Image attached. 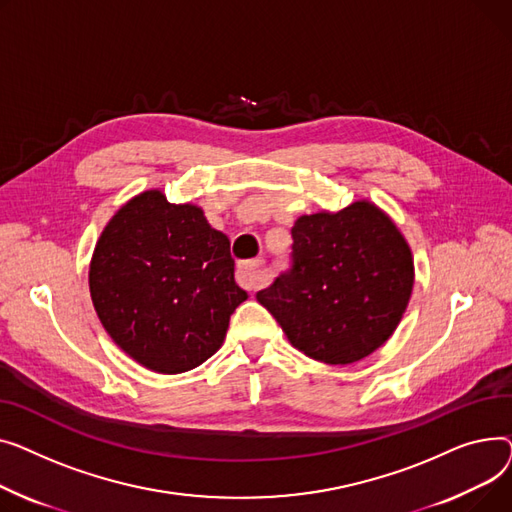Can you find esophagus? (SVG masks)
Instances as JSON below:
<instances>
[{"label":"esophagus","instance_id":"obj_1","mask_svg":"<svg viewBox=\"0 0 512 512\" xmlns=\"http://www.w3.org/2000/svg\"><path fill=\"white\" fill-rule=\"evenodd\" d=\"M237 281L242 283L246 289L256 291L264 285V275H262V260H250L242 262L237 268Z\"/></svg>","mask_w":512,"mask_h":512}]
</instances>
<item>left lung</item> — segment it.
<instances>
[{
	"mask_svg": "<svg viewBox=\"0 0 512 512\" xmlns=\"http://www.w3.org/2000/svg\"><path fill=\"white\" fill-rule=\"evenodd\" d=\"M293 268L258 302L287 341L330 366H349L382 347L397 330L413 291L407 239L380 206L355 200L337 213L297 217Z\"/></svg>",
	"mask_w": 512,
	"mask_h": 512,
	"instance_id": "left-lung-1",
	"label": "left lung"
}]
</instances>
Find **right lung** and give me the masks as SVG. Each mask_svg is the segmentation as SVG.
Returning a JSON list of instances; mask_svg holds the SVG:
<instances>
[{"label": "right lung", "instance_id": "obj_1", "mask_svg": "<svg viewBox=\"0 0 512 512\" xmlns=\"http://www.w3.org/2000/svg\"><path fill=\"white\" fill-rule=\"evenodd\" d=\"M233 266L227 235L198 204L146 190L105 225L88 266L90 299L134 362L182 374L219 351L231 314L248 299Z\"/></svg>", "mask_w": 512, "mask_h": 512}]
</instances>
